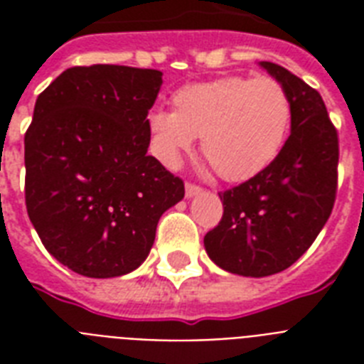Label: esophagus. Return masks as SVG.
<instances>
[{
	"label": "esophagus",
	"instance_id": "1",
	"mask_svg": "<svg viewBox=\"0 0 364 364\" xmlns=\"http://www.w3.org/2000/svg\"><path fill=\"white\" fill-rule=\"evenodd\" d=\"M198 193H202V187L200 185H194V183H187L185 185V194H187V198H193Z\"/></svg>",
	"mask_w": 364,
	"mask_h": 364
}]
</instances>
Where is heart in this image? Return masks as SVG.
I'll return each instance as SVG.
<instances>
[{
	"label": "heart",
	"mask_w": 364,
	"mask_h": 364,
	"mask_svg": "<svg viewBox=\"0 0 364 364\" xmlns=\"http://www.w3.org/2000/svg\"><path fill=\"white\" fill-rule=\"evenodd\" d=\"M173 111L153 109L147 126L154 151L177 164L194 137L202 154L225 181H245L272 164L291 124V98L274 77H221L179 88Z\"/></svg>",
	"instance_id": "b5f03b06"
}]
</instances>
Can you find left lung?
<instances>
[{"label": "left lung", "instance_id": "1", "mask_svg": "<svg viewBox=\"0 0 364 364\" xmlns=\"http://www.w3.org/2000/svg\"><path fill=\"white\" fill-rule=\"evenodd\" d=\"M291 98V136L270 166L219 193L223 217L205 234L223 270L264 277L306 253L331 217L338 188V132L321 94L291 71L260 62Z\"/></svg>", "mask_w": 364, "mask_h": 364}]
</instances>
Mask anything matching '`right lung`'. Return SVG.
Listing matches in <instances>:
<instances>
[{
    "instance_id": "add662e5",
    "label": "right lung",
    "mask_w": 364,
    "mask_h": 364,
    "mask_svg": "<svg viewBox=\"0 0 364 364\" xmlns=\"http://www.w3.org/2000/svg\"><path fill=\"white\" fill-rule=\"evenodd\" d=\"M162 71L75 65L37 96L24 136L26 210L43 245L70 270H136L156 225L185 196L181 177L147 147Z\"/></svg>"
}]
</instances>
